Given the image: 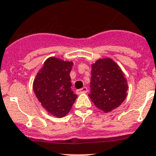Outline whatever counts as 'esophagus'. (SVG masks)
Returning a JSON list of instances; mask_svg holds the SVG:
<instances>
[{"label":"esophagus","instance_id":"34e87169","mask_svg":"<svg viewBox=\"0 0 156 156\" xmlns=\"http://www.w3.org/2000/svg\"><path fill=\"white\" fill-rule=\"evenodd\" d=\"M88 91V89L86 87H83L82 88V89H78V90H77V93L78 94H81V93H87Z\"/></svg>","mask_w":156,"mask_h":156}]
</instances>
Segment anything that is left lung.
<instances>
[{"mask_svg":"<svg viewBox=\"0 0 156 156\" xmlns=\"http://www.w3.org/2000/svg\"><path fill=\"white\" fill-rule=\"evenodd\" d=\"M91 67L89 97L100 110L111 112L120 106L127 97L128 83L125 74L108 57L97 59Z\"/></svg>","mask_w":156,"mask_h":156,"instance_id":"1","label":"left lung"}]
</instances>
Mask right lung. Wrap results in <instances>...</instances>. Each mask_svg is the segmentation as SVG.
<instances>
[{
	"mask_svg": "<svg viewBox=\"0 0 156 156\" xmlns=\"http://www.w3.org/2000/svg\"><path fill=\"white\" fill-rule=\"evenodd\" d=\"M73 65L72 61L48 57L34 80L35 96L44 110L55 118L67 115L77 98L70 88V73Z\"/></svg>",
	"mask_w": 156,
	"mask_h": 156,
	"instance_id": "obj_1",
	"label": "right lung"
}]
</instances>
